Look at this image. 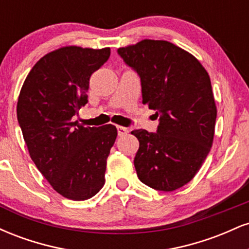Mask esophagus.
Returning <instances> with one entry per match:
<instances>
[{
    "label": "esophagus",
    "instance_id": "34e87169",
    "mask_svg": "<svg viewBox=\"0 0 249 249\" xmlns=\"http://www.w3.org/2000/svg\"><path fill=\"white\" fill-rule=\"evenodd\" d=\"M117 131H118L119 136H124V134H126L128 132V128L124 126H117Z\"/></svg>",
    "mask_w": 249,
    "mask_h": 249
}]
</instances>
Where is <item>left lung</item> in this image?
I'll return each instance as SVG.
<instances>
[{"label":"left lung","instance_id":"obj_1","mask_svg":"<svg viewBox=\"0 0 249 249\" xmlns=\"http://www.w3.org/2000/svg\"><path fill=\"white\" fill-rule=\"evenodd\" d=\"M138 73L142 104L159 116L157 132L134 130L139 180L164 192L190 182L213 144L216 107L207 71L190 53L167 41L142 39L119 48Z\"/></svg>","mask_w":249,"mask_h":249}]
</instances>
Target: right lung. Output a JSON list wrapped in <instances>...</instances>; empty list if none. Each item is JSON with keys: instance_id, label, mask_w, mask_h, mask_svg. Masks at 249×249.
Masks as SVG:
<instances>
[{"instance_id": "1", "label": "right lung", "mask_w": 249, "mask_h": 249, "mask_svg": "<svg viewBox=\"0 0 249 249\" xmlns=\"http://www.w3.org/2000/svg\"><path fill=\"white\" fill-rule=\"evenodd\" d=\"M108 57L110 48L51 51L30 70L17 102V119L36 167L57 193L76 201L92 198L104 186L117 138L111 124L84 127L73 122L88 103L91 75Z\"/></svg>"}]
</instances>
